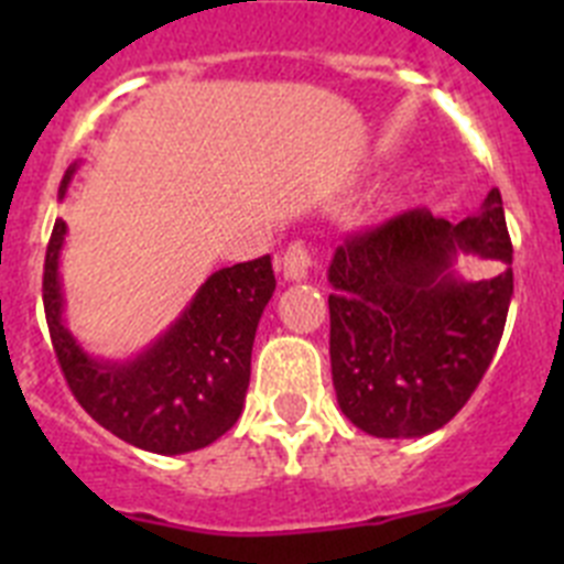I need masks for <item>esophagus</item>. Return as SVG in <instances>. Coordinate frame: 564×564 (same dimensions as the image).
Masks as SVG:
<instances>
[{"label":"esophagus","instance_id":"34e87169","mask_svg":"<svg viewBox=\"0 0 564 564\" xmlns=\"http://www.w3.org/2000/svg\"><path fill=\"white\" fill-rule=\"evenodd\" d=\"M313 268V253L311 248L302 242V239H293L291 246H288L285 257H282V271L291 282H299V279H307Z\"/></svg>","mask_w":564,"mask_h":564}]
</instances>
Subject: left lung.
<instances>
[{
    "label": "left lung",
    "mask_w": 564,
    "mask_h": 564,
    "mask_svg": "<svg viewBox=\"0 0 564 564\" xmlns=\"http://www.w3.org/2000/svg\"><path fill=\"white\" fill-rule=\"evenodd\" d=\"M457 252L498 273L463 283ZM511 237L491 188L475 217L412 208L350 234L330 262V367L338 406L376 437H421L466 406L495 358L514 293Z\"/></svg>",
    "instance_id": "1"
}]
</instances>
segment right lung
Returning <instances> with one entry per match:
<instances>
[{
    "mask_svg": "<svg viewBox=\"0 0 564 564\" xmlns=\"http://www.w3.org/2000/svg\"><path fill=\"white\" fill-rule=\"evenodd\" d=\"M64 174L58 197L67 194ZM67 226L56 220L44 257V316L67 387L87 415L115 437L158 455L203 449L237 423L251 381L259 316L273 296L271 257L212 273L183 316L132 361H96L62 322L58 253Z\"/></svg>",
    "mask_w": 564,
    "mask_h": 564,
    "instance_id": "1",
    "label": "right lung"
}]
</instances>
